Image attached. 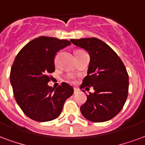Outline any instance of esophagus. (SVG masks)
Masks as SVG:
<instances>
[{"label": "esophagus", "instance_id": "1", "mask_svg": "<svg viewBox=\"0 0 145 145\" xmlns=\"http://www.w3.org/2000/svg\"><path fill=\"white\" fill-rule=\"evenodd\" d=\"M79 92H80V90H79V89L77 88H74V94H78Z\"/></svg>", "mask_w": 145, "mask_h": 145}]
</instances>
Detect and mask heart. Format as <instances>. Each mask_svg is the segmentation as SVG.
<instances>
[{"label":"heart","instance_id":"b5f03b06","mask_svg":"<svg viewBox=\"0 0 145 145\" xmlns=\"http://www.w3.org/2000/svg\"><path fill=\"white\" fill-rule=\"evenodd\" d=\"M67 80L69 81H74V77L71 75H68L67 77Z\"/></svg>","mask_w":145,"mask_h":145}]
</instances>
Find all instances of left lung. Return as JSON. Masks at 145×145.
<instances>
[{
	"label": "left lung",
	"instance_id": "8db88e82",
	"mask_svg": "<svg viewBox=\"0 0 145 145\" xmlns=\"http://www.w3.org/2000/svg\"><path fill=\"white\" fill-rule=\"evenodd\" d=\"M90 55L88 75L80 88H94L81 106L84 118L93 122L111 120L121 111L128 94V74L122 61L111 47L96 37L71 39Z\"/></svg>",
	"mask_w": 145,
	"mask_h": 145
}]
</instances>
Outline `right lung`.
<instances>
[{
	"mask_svg": "<svg viewBox=\"0 0 145 145\" xmlns=\"http://www.w3.org/2000/svg\"><path fill=\"white\" fill-rule=\"evenodd\" d=\"M70 44L67 40L41 36L27 44L15 57L10 75L14 95L24 113L34 121L57 118L64 101L74 93L65 82L57 88L48 84V74L55 71L57 52Z\"/></svg>",
	"mask_w": 145,
	"mask_h": 145,
	"instance_id": "obj_1",
	"label": "right lung"
}]
</instances>
